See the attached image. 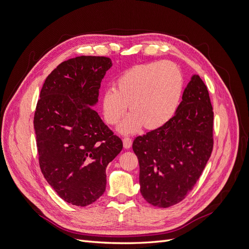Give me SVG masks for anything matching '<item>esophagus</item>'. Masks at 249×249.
I'll return each mask as SVG.
<instances>
[{"mask_svg":"<svg viewBox=\"0 0 249 249\" xmlns=\"http://www.w3.org/2000/svg\"><path fill=\"white\" fill-rule=\"evenodd\" d=\"M123 142H124V147L125 148V149H129L131 146H132V139L131 138H124L123 139Z\"/></svg>","mask_w":249,"mask_h":249,"instance_id":"obj_1","label":"esophagus"}]
</instances>
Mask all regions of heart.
<instances>
[{
    "instance_id": "b5f03b06",
    "label": "heart",
    "mask_w": 249,
    "mask_h": 249,
    "mask_svg": "<svg viewBox=\"0 0 249 249\" xmlns=\"http://www.w3.org/2000/svg\"><path fill=\"white\" fill-rule=\"evenodd\" d=\"M183 74L170 61L135 65L125 71L114 88L105 90L102 96L103 114L109 124H118L129 105L132 112L119 125L122 134H133L145 125L159 129L175 115L182 97Z\"/></svg>"
}]
</instances>
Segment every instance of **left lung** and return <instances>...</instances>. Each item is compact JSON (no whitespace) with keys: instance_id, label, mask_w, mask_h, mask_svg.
Masks as SVG:
<instances>
[{"instance_id":"1","label":"left lung","mask_w":249,"mask_h":249,"mask_svg":"<svg viewBox=\"0 0 249 249\" xmlns=\"http://www.w3.org/2000/svg\"><path fill=\"white\" fill-rule=\"evenodd\" d=\"M213 117L207 86L193 74L169 122L134 140L140 192L150 205L171 207L193 189L213 149Z\"/></svg>"}]
</instances>
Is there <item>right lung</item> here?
<instances>
[{"mask_svg":"<svg viewBox=\"0 0 249 249\" xmlns=\"http://www.w3.org/2000/svg\"><path fill=\"white\" fill-rule=\"evenodd\" d=\"M110 58L80 56L59 64L44 81L34 115L43 177L66 202L86 207L106 190L107 165L123 141L92 108Z\"/></svg>","mask_w":249,"mask_h":249,"instance_id":"add662e5","label":"right lung"}]
</instances>
